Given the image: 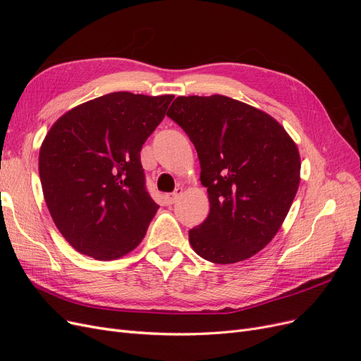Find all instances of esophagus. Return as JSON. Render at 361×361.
Listing matches in <instances>:
<instances>
[{
  "instance_id": "34e87169",
  "label": "esophagus",
  "mask_w": 361,
  "mask_h": 361,
  "mask_svg": "<svg viewBox=\"0 0 361 361\" xmlns=\"http://www.w3.org/2000/svg\"><path fill=\"white\" fill-rule=\"evenodd\" d=\"M182 191H183L182 187H178L171 194H169V195H167V203H169V204H173L174 202H176V200L179 199V195L182 194Z\"/></svg>"
}]
</instances>
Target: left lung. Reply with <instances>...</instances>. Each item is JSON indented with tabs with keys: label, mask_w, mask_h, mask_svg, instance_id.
Wrapping results in <instances>:
<instances>
[{
	"label": "left lung",
	"mask_w": 361,
	"mask_h": 361,
	"mask_svg": "<svg viewBox=\"0 0 361 361\" xmlns=\"http://www.w3.org/2000/svg\"><path fill=\"white\" fill-rule=\"evenodd\" d=\"M167 116L191 140L209 215L188 232L200 257L235 264L276 236L300 185V154L277 120L232 97L179 96Z\"/></svg>",
	"instance_id": "left-lung-1"
}]
</instances>
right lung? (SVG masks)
I'll list each match as a JSON object with an SVG mask.
<instances>
[{
  "mask_svg": "<svg viewBox=\"0 0 361 361\" xmlns=\"http://www.w3.org/2000/svg\"><path fill=\"white\" fill-rule=\"evenodd\" d=\"M173 94L116 92L61 116L43 140L39 174L60 233L82 255L113 260L134 250L158 211L140 150Z\"/></svg>",
  "mask_w": 361,
  "mask_h": 361,
  "instance_id": "right-lung-1",
  "label": "right lung"
}]
</instances>
